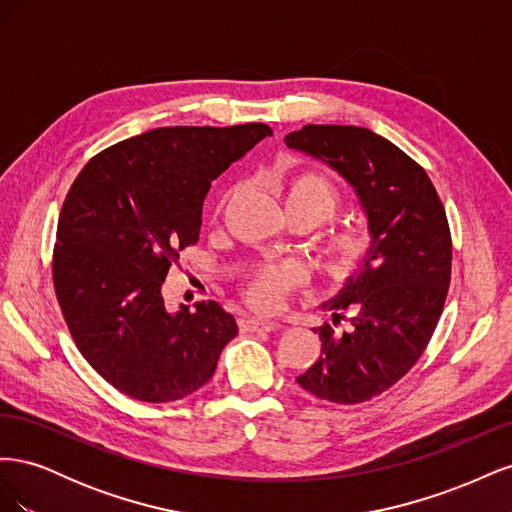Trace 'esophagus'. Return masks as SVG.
I'll list each match as a JSON object with an SVG mask.
<instances>
[{"instance_id": "34e87169", "label": "esophagus", "mask_w": 512, "mask_h": 512, "mask_svg": "<svg viewBox=\"0 0 512 512\" xmlns=\"http://www.w3.org/2000/svg\"><path fill=\"white\" fill-rule=\"evenodd\" d=\"M241 327H243L245 331H277V329H282V324L271 322V320L247 318V320H241Z\"/></svg>"}]
</instances>
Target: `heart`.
Wrapping results in <instances>:
<instances>
[{
    "label": "heart",
    "mask_w": 512,
    "mask_h": 512,
    "mask_svg": "<svg viewBox=\"0 0 512 512\" xmlns=\"http://www.w3.org/2000/svg\"><path fill=\"white\" fill-rule=\"evenodd\" d=\"M235 190H226L213 209V218H220ZM280 196L288 218L292 222H307L320 226L329 222L342 207V192L337 185L314 168H299L288 173L280 183ZM376 239L365 226H335L324 232L318 241L320 267L335 275L348 277L363 267V262L374 252ZM303 273L292 262H273L260 265L243 280V297L260 312H273L282 305L284 294L299 286Z\"/></svg>",
    "instance_id": "heart-1"
}]
</instances>
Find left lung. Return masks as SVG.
Here are the masks:
<instances>
[{"mask_svg":"<svg viewBox=\"0 0 512 512\" xmlns=\"http://www.w3.org/2000/svg\"><path fill=\"white\" fill-rule=\"evenodd\" d=\"M286 145L335 168L361 198L374 252L327 305L316 329L318 361L297 378L333 404H363L389 391L421 359L451 284V228L425 168L391 141L356 126H303Z\"/></svg>","mask_w":512,"mask_h":512,"instance_id":"obj_1","label":"left lung"}]
</instances>
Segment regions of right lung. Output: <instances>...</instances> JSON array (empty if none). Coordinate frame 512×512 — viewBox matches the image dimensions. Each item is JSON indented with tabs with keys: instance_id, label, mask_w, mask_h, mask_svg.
<instances>
[{
	"instance_id": "add662e5",
	"label": "right lung",
	"mask_w": 512,
	"mask_h": 512,
	"mask_svg": "<svg viewBox=\"0 0 512 512\" xmlns=\"http://www.w3.org/2000/svg\"><path fill=\"white\" fill-rule=\"evenodd\" d=\"M267 123L175 126L91 158L64 200L53 286L76 348L117 391L166 404L213 376L237 322L215 301L170 314L162 284L198 241L203 200Z\"/></svg>"
}]
</instances>
